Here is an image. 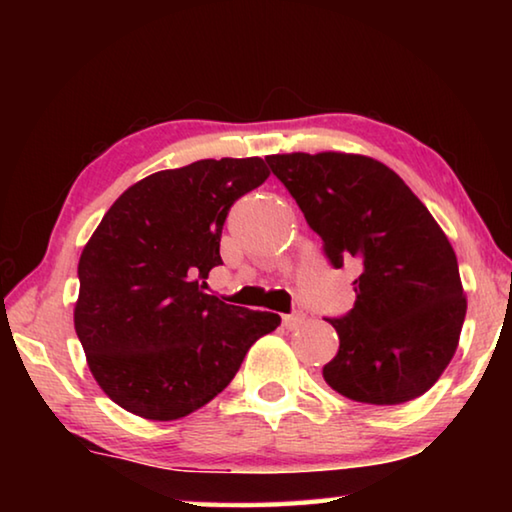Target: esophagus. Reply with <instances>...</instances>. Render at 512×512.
Segmentation results:
<instances>
[{
  "instance_id": "esophagus-1",
  "label": "esophagus",
  "mask_w": 512,
  "mask_h": 512,
  "mask_svg": "<svg viewBox=\"0 0 512 512\" xmlns=\"http://www.w3.org/2000/svg\"><path fill=\"white\" fill-rule=\"evenodd\" d=\"M302 323H305V314L302 311H293V314L282 316V325L287 329H298Z\"/></svg>"
}]
</instances>
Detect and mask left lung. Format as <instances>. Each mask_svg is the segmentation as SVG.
<instances>
[{
    "label": "left lung",
    "mask_w": 512,
    "mask_h": 512,
    "mask_svg": "<svg viewBox=\"0 0 512 512\" xmlns=\"http://www.w3.org/2000/svg\"><path fill=\"white\" fill-rule=\"evenodd\" d=\"M334 268L361 264L354 307L327 318L339 352L323 377L354 402L393 406L436 384L467 302L445 232L393 169L366 155H268Z\"/></svg>",
    "instance_id": "8db88e82"
}]
</instances>
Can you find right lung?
<instances>
[{
  "label": "right lung",
  "instance_id": "obj_1",
  "mask_svg": "<svg viewBox=\"0 0 512 512\" xmlns=\"http://www.w3.org/2000/svg\"><path fill=\"white\" fill-rule=\"evenodd\" d=\"M268 178L262 158L198 160L128 187L79 262L76 336L112 402L146 420H178L219 395L271 311L205 293L221 266L230 207Z\"/></svg>",
  "mask_w": 512,
  "mask_h": 512
}]
</instances>
